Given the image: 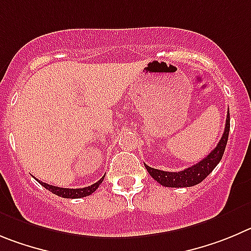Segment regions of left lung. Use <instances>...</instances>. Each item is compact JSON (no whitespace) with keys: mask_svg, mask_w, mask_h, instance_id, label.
<instances>
[{"mask_svg":"<svg viewBox=\"0 0 251 251\" xmlns=\"http://www.w3.org/2000/svg\"><path fill=\"white\" fill-rule=\"evenodd\" d=\"M229 130H230V115L227 111L226 123H225V130L224 134L221 136L220 141L216 145L211 152L207 155L206 157L201 160L198 164L193 165L191 168H187L182 171H177V173H171V171H162L157 170L148 166L145 164V168L148 173L150 174L152 179L156 180L159 184L166 187H190L194 185H198L199 182H201L202 180L209 175L214 169L216 168V165L220 162L221 157L224 155L225 146H226L227 137H229Z\"/></svg>","mask_w":251,"mask_h":251,"instance_id":"1","label":"left lung"}]
</instances>
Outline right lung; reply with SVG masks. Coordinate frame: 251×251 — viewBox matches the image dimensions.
<instances>
[{"mask_svg": "<svg viewBox=\"0 0 251 251\" xmlns=\"http://www.w3.org/2000/svg\"><path fill=\"white\" fill-rule=\"evenodd\" d=\"M105 179V176H102L98 182H95L92 184L91 186H87V187H82V189H66V187H58V186H52V185H49L46 182H42L40 180H37L40 184L42 185L44 187H46L47 190L53 193L55 195L61 196V198H66V199H80V198H85V196H89L94 193L100 184L102 182V180Z\"/></svg>", "mask_w": 251, "mask_h": 251, "instance_id": "obj_1", "label": "right lung"}]
</instances>
